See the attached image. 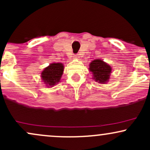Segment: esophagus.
<instances>
[{"instance_id":"esophagus-1","label":"esophagus","mask_w":150,"mask_h":150,"mask_svg":"<svg viewBox=\"0 0 150 150\" xmlns=\"http://www.w3.org/2000/svg\"><path fill=\"white\" fill-rule=\"evenodd\" d=\"M80 56L79 54H75V56H74V58H75V59H80Z\"/></svg>"}]
</instances>
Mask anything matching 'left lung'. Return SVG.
<instances>
[{"label":"left lung","mask_w":150,"mask_h":150,"mask_svg":"<svg viewBox=\"0 0 150 150\" xmlns=\"http://www.w3.org/2000/svg\"><path fill=\"white\" fill-rule=\"evenodd\" d=\"M89 70L92 72L93 79L101 84H105L108 82L112 70L109 65L101 59H96L91 62Z\"/></svg>","instance_id":"left-lung-1"}]
</instances>
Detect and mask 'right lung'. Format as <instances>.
Masks as SVG:
<instances>
[{"label":"right lung","mask_w":150,"mask_h":150,"mask_svg":"<svg viewBox=\"0 0 150 150\" xmlns=\"http://www.w3.org/2000/svg\"><path fill=\"white\" fill-rule=\"evenodd\" d=\"M63 70L64 65L63 63H51L42 72V80L47 87H53L60 82Z\"/></svg>","instance_id":"add662e5"}]
</instances>
